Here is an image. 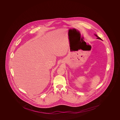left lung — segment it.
<instances>
[{
    "instance_id": "left-lung-1",
    "label": "left lung",
    "mask_w": 120,
    "mask_h": 120,
    "mask_svg": "<svg viewBox=\"0 0 120 120\" xmlns=\"http://www.w3.org/2000/svg\"><path fill=\"white\" fill-rule=\"evenodd\" d=\"M94 35L95 36H96V37H97V39H99V40H102V39L100 38V37H99L96 34H94Z\"/></svg>"
}]
</instances>
